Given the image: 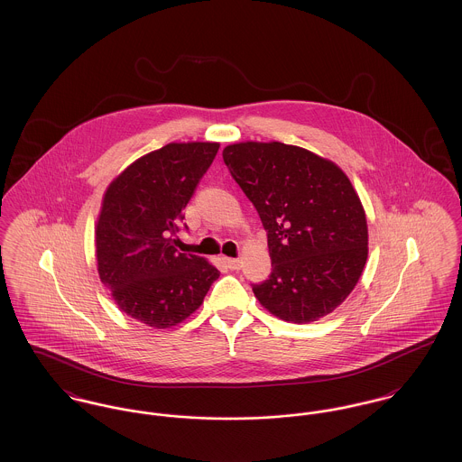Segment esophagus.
<instances>
[{"label":"esophagus","instance_id":"obj_1","mask_svg":"<svg viewBox=\"0 0 462 462\" xmlns=\"http://www.w3.org/2000/svg\"><path fill=\"white\" fill-rule=\"evenodd\" d=\"M223 263L230 270H239L241 268V260H236V258H223Z\"/></svg>","mask_w":462,"mask_h":462}]
</instances>
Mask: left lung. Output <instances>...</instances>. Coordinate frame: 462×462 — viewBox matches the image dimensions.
<instances>
[{
    "label": "left lung",
    "mask_w": 462,
    "mask_h": 462,
    "mask_svg": "<svg viewBox=\"0 0 462 462\" xmlns=\"http://www.w3.org/2000/svg\"><path fill=\"white\" fill-rule=\"evenodd\" d=\"M223 161L256 208L272 273L253 284L275 317L308 324L339 307L367 262V220L352 181L332 161L281 142H242Z\"/></svg>",
    "instance_id": "left-lung-1"
}]
</instances>
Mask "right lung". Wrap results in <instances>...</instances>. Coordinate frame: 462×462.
I'll return each instance as SVG.
<instances>
[{"label": "right lung", "mask_w": 462, "mask_h": 462, "mask_svg": "<svg viewBox=\"0 0 462 462\" xmlns=\"http://www.w3.org/2000/svg\"><path fill=\"white\" fill-rule=\"evenodd\" d=\"M218 149L168 143L136 159L104 196L95 230L100 281L117 307L151 328L183 322L220 277L204 258L178 253L173 239Z\"/></svg>", "instance_id": "1"}]
</instances>
